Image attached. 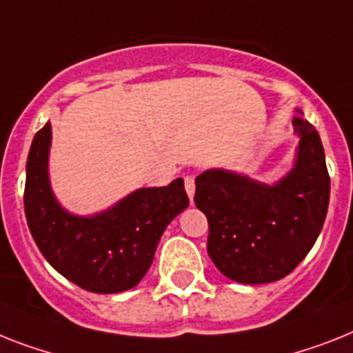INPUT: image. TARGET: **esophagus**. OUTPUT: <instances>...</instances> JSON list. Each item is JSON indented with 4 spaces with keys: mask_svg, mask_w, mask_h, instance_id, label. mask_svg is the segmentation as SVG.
<instances>
[{
    "mask_svg": "<svg viewBox=\"0 0 353 353\" xmlns=\"http://www.w3.org/2000/svg\"><path fill=\"white\" fill-rule=\"evenodd\" d=\"M183 185H185V191H188L189 198L193 200V196H194V176L188 174V176L183 179Z\"/></svg>",
    "mask_w": 353,
    "mask_h": 353,
    "instance_id": "obj_1",
    "label": "esophagus"
}]
</instances>
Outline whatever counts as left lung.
Listing matches in <instances>:
<instances>
[{
    "instance_id": "obj_1",
    "label": "left lung",
    "mask_w": 353,
    "mask_h": 353,
    "mask_svg": "<svg viewBox=\"0 0 353 353\" xmlns=\"http://www.w3.org/2000/svg\"><path fill=\"white\" fill-rule=\"evenodd\" d=\"M298 162L276 185H261L222 170L196 176L194 203L208 216V252L238 283L260 285L290 274L321 232L330 174L316 128L296 115Z\"/></svg>"
}]
</instances>
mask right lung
Segmentation results:
<instances>
[{
    "instance_id": "add662e5",
    "label": "right lung",
    "mask_w": 353,
    "mask_h": 353,
    "mask_svg": "<svg viewBox=\"0 0 353 353\" xmlns=\"http://www.w3.org/2000/svg\"><path fill=\"white\" fill-rule=\"evenodd\" d=\"M50 124L34 137L26 160L25 216L41 254L59 274L97 294L133 288L150 269L160 236L189 205L183 180L139 189L99 216H72L59 208L48 183Z\"/></svg>"
}]
</instances>
